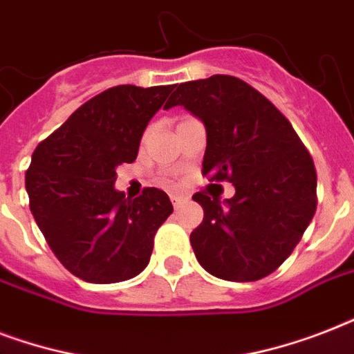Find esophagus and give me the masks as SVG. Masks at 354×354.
<instances>
[{
	"label": "esophagus",
	"mask_w": 354,
	"mask_h": 354,
	"mask_svg": "<svg viewBox=\"0 0 354 354\" xmlns=\"http://www.w3.org/2000/svg\"><path fill=\"white\" fill-rule=\"evenodd\" d=\"M185 196H182V194H172L171 196V202H172V205H174V207H180V205L183 204V202H185Z\"/></svg>",
	"instance_id": "obj_1"
}]
</instances>
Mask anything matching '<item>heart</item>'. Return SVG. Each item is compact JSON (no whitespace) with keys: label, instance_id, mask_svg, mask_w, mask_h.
I'll return each mask as SVG.
<instances>
[{"label":"heart","instance_id":"b5f03b06","mask_svg":"<svg viewBox=\"0 0 354 354\" xmlns=\"http://www.w3.org/2000/svg\"><path fill=\"white\" fill-rule=\"evenodd\" d=\"M167 183V185H169V183H171V182H165Z\"/></svg>","mask_w":354,"mask_h":354}]
</instances>
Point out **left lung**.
<instances>
[{
	"mask_svg": "<svg viewBox=\"0 0 354 354\" xmlns=\"http://www.w3.org/2000/svg\"><path fill=\"white\" fill-rule=\"evenodd\" d=\"M183 106L207 133L202 174L232 182L221 202L193 194L204 221L191 233L198 263L226 281H257L285 263L316 213L313 156L290 121L255 88L232 75L183 82L165 108Z\"/></svg>",
	"mask_w": 354,
	"mask_h": 354,
	"instance_id": "8db88e82",
	"label": "left lung"
}]
</instances>
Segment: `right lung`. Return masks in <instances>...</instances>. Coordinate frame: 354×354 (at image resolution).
Returning <instances> with one entry per match:
<instances>
[{"mask_svg": "<svg viewBox=\"0 0 354 354\" xmlns=\"http://www.w3.org/2000/svg\"><path fill=\"white\" fill-rule=\"evenodd\" d=\"M174 86L102 91L44 139L25 172L30 213L57 259L88 283H119L149 264L158 227L172 213L165 191L127 198L118 169L138 158L149 121Z\"/></svg>", "mask_w": 354, "mask_h": 354, "instance_id": "add662e5", "label": "right lung"}]
</instances>
